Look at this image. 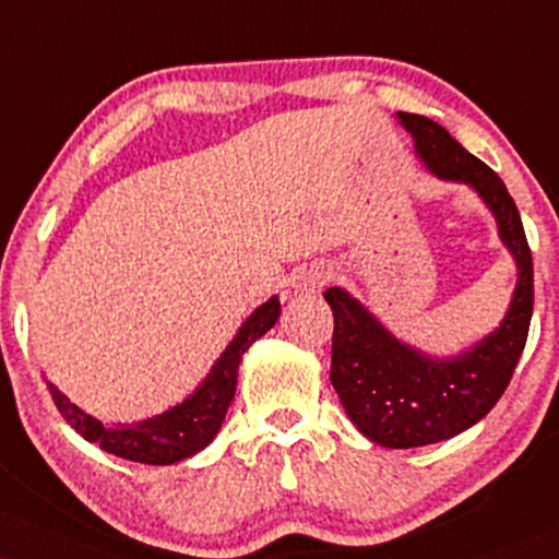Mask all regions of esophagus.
Instances as JSON below:
<instances>
[{"instance_id":"1","label":"esophagus","mask_w":559,"mask_h":559,"mask_svg":"<svg viewBox=\"0 0 559 559\" xmlns=\"http://www.w3.org/2000/svg\"><path fill=\"white\" fill-rule=\"evenodd\" d=\"M328 278H331V273H328L325 267H322V265H309V267H305V271L299 273L297 288H299V292H320V288L328 284Z\"/></svg>"}]
</instances>
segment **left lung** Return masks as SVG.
Here are the masks:
<instances>
[{
	"mask_svg": "<svg viewBox=\"0 0 559 559\" xmlns=\"http://www.w3.org/2000/svg\"><path fill=\"white\" fill-rule=\"evenodd\" d=\"M399 119L435 177L463 181L479 192L518 267L513 301L500 328L448 359L403 344L344 288L325 292L335 322L331 382L348 419L382 448H419L474 427L506 393L528 338L534 262L521 213L502 179L432 119L406 111Z\"/></svg>",
	"mask_w": 559,
	"mask_h": 559,
	"instance_id": "8db88e82",
	"label": "left lung"
}]
</instances>
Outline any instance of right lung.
<instances>
[{
    "instance_id": "add662e5",
    "label": "right lung",
    "mask_w": 559,
    "mask_h": 559,
    "mask_svg": "<svg viewBox=\"0 0 559 559\" xmlns=\"http://www.w3.org/2000/svg\"><path fill=\"white\" fill-rule=\"evenodd\" d=\"M278 314V297H271L265 305L254 309L245 320V325L239 328V333L234 335L231 344L226 346V352L221 354V359L215 361L203 385L194 390L190 399L177 403L169 412L138 421V425H104V421L85 414L83 408H78L75 403H70L57 385H51V382H46V385H49L51 399L67 425L78 435H83L87 442H96L100 450L119 455V459L147 463V466H169V463H179L200 453L218 435L234 393H237L241 356L254 341L271 331Z\"/></svg>"
}]
</instances>
